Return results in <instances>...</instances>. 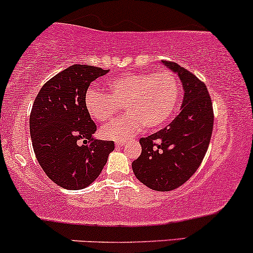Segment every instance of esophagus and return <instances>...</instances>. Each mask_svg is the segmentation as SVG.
Masks as SVG:
<instances>
[{"label": "esophagus", "mask_w": 253, "mask_h": 253, "mask_svg": "<svg viewBox=\"0 0 253 253\" xmlns=\"http://www.w3.org/2000/svg\"><path fill=\"white\" fill-rule=\"evenodd\" d=\"M124 142L123 141H116V146H118V147H121V146H123Z\"/></svg>", "instance_id": "obj_1"}]
</instances>
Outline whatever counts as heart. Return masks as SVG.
<instances>
[{
  "mask_svg": "<svg viewBox=\"0 0 253 253\" xmlns=\"http://www.w3.org/2000/svg\"><path fill=\"white\" fill-rule=\"evenodd\" d=\"M108 94L90 88L84 95V106L97 122L112 119L123 105L126 115L102 126L100 134L108 140L123 141L141 130L158 129L170 121L181 101V82L176 73H126L105 83Z\"/></svg>",
  "mask_w": 253,
  "mask_h": 253,
  "instance_id": "b5f03b06",
  "label": "heart"
}]
</instances>
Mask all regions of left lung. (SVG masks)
Here are the masks:
<instances>
[{"mask_svg":"<svg viewBox=\"0 0 253 253\" xmlns=\"http://www.w3.org/2000/svg\"><path fill=\"white\" fill-rule=\"evenodd\" d=\"M177 72L184 90L181 112L158 132L141 137L140 157L132 171L153 191L169 192L192 177L202 164L213 129V108L205 83L173 61H163Z\"/></svg>","mask_w":253,"mask_h":253,"instance_id":"1","label":"left lung"}]
</instances>
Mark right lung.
Returning <instances> with one entry per match:
<instances>
[{
    "label": "right lung",
    "mask_w": 253,
    "mask_h": 253,
    "mask_svg": "<svg viewBox=\"0 0 253 253\" xmlns=\"http://www.w3.org/2000/svg\"><path fill=\"white\" fill-rule=\"evenodd\" d=\"M108 70L72 65L41 88L30 113V134L45 175L70 191L96 180L115 149L113 141L94 140L96 126L84 106V95Z\"/></svg>",
    "instance_id": "right-lung-1"
}]
</instances>
